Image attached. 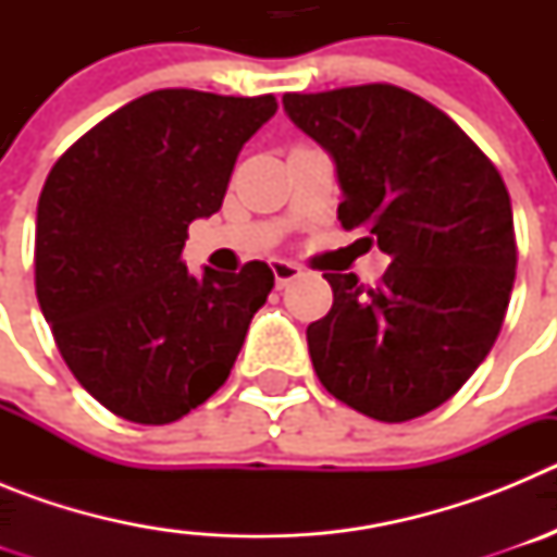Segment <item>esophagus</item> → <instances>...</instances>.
I'll list each match as a JSON object with an SVG mask.
<instances>
[{
    "label": "esophagus",
    "mask_w": 557,
    "mask_h": 557,
    "mask_svg": "<svg viewBox=\"0 0 557 557\" xmlns=\"http://www.w3.org/2000/svg\"><path fill=\"white\" fill-rule=\"evenodd\" d=\"M270 268H273L275 284H287V282H293L295 275H301V264L287 262V259H273V262H270Z\"/></svg>",
    "instance_id": "obj_1"
}]
</instances>
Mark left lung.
Returning <instances> with one entry per match:
<instances>
[{"instance_id": "obj_1", "label": "left lung", "mask_w": 557, "mask_h": 557, "mask_svg": "<svg viewBox=\"0 0 557 557\" xmlns=\"http://www.w3.org/2000/svg\"><path fill=\"white\" fill-rule=\"evenodd\" d=\"M282 102L332 152L339 225L391 256L373 287L323 273L334 304L307 329L314 373L368 418L426 416L499 337L516 278L508 186L469 133L407 88L366 83Z\"/></svg>"}]
</instances>
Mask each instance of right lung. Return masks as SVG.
I'll return each instance as SVG.
<instances>
[{"instance_id":"1","label":"right lung","mask_w":557,"mask_h":557,"mask_svg":"<svg viewBox=\"0 0 557 557\" xmlns=\"http://www.w3.org/2000/svg\"><path fill=\"white\" fill-rule=\"evenodd\" d=\"M273 95L161 88L108 113L49 170L36 214V295L75 379L113 416L172 424L220 391L273 270L181 259L220 211Z\"/></svg>"}]
</instances>
